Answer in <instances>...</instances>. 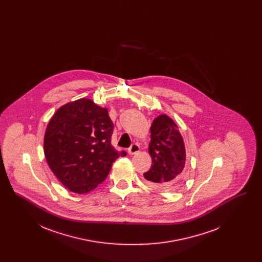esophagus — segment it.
I'll use <instances>...</instances> for the list:
<instances>
[{
	"label": "esophagus",
	"mask_w": 262,
	"mask_h": 262,
	"mask_svg": "<svg viewBox=\"0 0 262 262\" xmlns=\"http://www.w3.org/2000/svg\"><path fill=\"white\" fill-rule=\"evenodd\" d=\"M139 150H140V147H139V145L137 144V143H134V144H132V146L128 148V153L130 154V155H134V154H137L139 152Z\"/></svg>",
	"instance_id": "obj_1"
}]
</instances>
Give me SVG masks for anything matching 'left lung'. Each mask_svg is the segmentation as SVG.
I'll return each instance as SVG.
<instances>
[{
  "instance_id": "obj_1",
  "label": "left lung",
  "mask_w": 262,
  "mask_h": 262,
  "mask_svg": "<svg viewBox=\"0 0 262 262\" xmlns=\"http://www.w3.org/2000/svg\"><path fill=\"white\" fill-rule=\"evenodd\" d=\"M150 134L152 166L144 178L160 190L181 187L186 179V148L178 125L167 115H160L152 122Z\"/></svg>"
}]
</instances>
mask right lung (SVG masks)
<instances>
[{"label": "right lung", "mask_w": 262, "mask_h": 262, "mask_svg": "<svg viewBox=\"0 0 262 262\" xmlns=\"http://www.w3.org/2000/svg\"><path fill=\"white\" fill-rule=\"evenodd\" d=\"M108 109L88 98L69 102L53 115L44 136V154L52 172L71 191L83 194L105 181L113 163L126 152L111 144Z\"/></svg>", "instance_id": "add662e5"}]
</instances>
